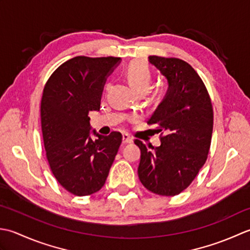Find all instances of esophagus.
<instances>
[{"label":"esophagus","mask_w":250,"mask_h":250,"mask_svg":"<svg viewBox=\"0 0 250 250\" xmlns=\"http://www.w3.org/2000/svg\"><path fill=\"white\" fill-rule=\"evenodd\" d=\"M122 140H123V145L131 144V142H132V139L127 134H123V137H122Z\"/></svg>","instance_id":"34e87169"}]
</instances>
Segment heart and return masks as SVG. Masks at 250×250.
Here are the masks:
<instances>
[{"instance_id":"1","label":"heart","mask_w":250,"mask_h":250,"mask_svg":"<svg viewBox=\"0 0 250 250\" xmlns=\"http://www.w3.org/2000/svg\"><path fill=\"white\" fill-rule=\"evenodd\" d=\"M126 78L136 93L145 94L152 82L150 65L144 60H134L126 69Z\"/></svg>"}]
</instances>
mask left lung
I'll list each match as a JSON object with an SVG mask.
<instances>
[{
    "label": "left lung",
    "instance_id": "1",
    "mask_svg": "<svg viewBox=\"0 0 250 250\" xmlns=\"http://www.w3.org/2000/svg\"><path fill=\"white\" fill-rule=\"evenodd\" d=\"M149 62L165 76L168 89L147 121L159 126L161 146L135 140L141 151L138 176L149 191L174 196L191 185L207 160L212 105L200 75L186 61L149 56Z\"/></svg>",
    "mask_w": 250,
    "mask_h": 250
}]
</instances>
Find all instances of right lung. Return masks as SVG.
Instances as JSON below:
<instances>
[{
    "mask_svg": "<svg viewBox=\"0 0 250 250\" xmlns=\"http://www.w3.org/2000/svg\"><path fill=\"white\" fill-rule=\"evenodd\" d=\"M121 62L119 57L78 56L65 61L45 84L41 124L46 157L57 181L78 196L104 187L122 144V135L90 137L88 113L99 111L106 78Z\"/></svg>",
    "mask_w": 250,
    "mask_h": 250,
    "instance_id": "obj_1",
    "label": "right lung"
}]
</instances>
